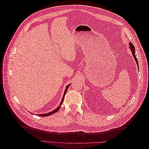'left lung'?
Listing matches in <instances>:
<instances>
[{
    "label": "left lung",
    "mask_w": 149,
    "mask_h": 149,
    "mask_svg": "<svg viewBox=\"0 0 149 149\" xmlns=\"http://www.w3.org/2000/svg\"><path fill=\"white\" fill-rule=\"evenodd\" d=\"M129 48H130V50H131V52H132V55H133V56H134V59H135V60H136V63H137V65H138V68H139V64H138V61H137V58H136V53H135V47H134V46L133 45V44L132 43H129Z\"/></svg>",
    "instance_id": "obj_1"
}]
</instances>
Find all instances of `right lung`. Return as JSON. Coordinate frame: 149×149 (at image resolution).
<instances>
[{"label":"right lung","mask_w":149,"mask_h":149,"mask_svg":"<svg viewBox=\"0 0 149 149\" xmlns=\"http://www.w3.org/2000/svg\"><path fill=\"white\" fill-rule=\"evenodd\" d=\"M70 85V84L69 85H68L67 86H66V89H65V93H64V95H63V96L61 101V102H60V104L59 106H58V107L56 108V109H55V110L53 111L52 112H48V113H47V114H38V116H42V117H46V116H49V115H52V114H54V113H55V112H56L57 111H59L60 109V107H61V104H62V103H63V101H64L65 95V94H66V91H67L68 88V86H69Z\"/></svg>","instance_id":"right-lung-1"}]
</instances>
